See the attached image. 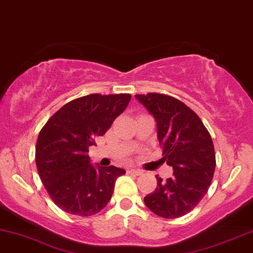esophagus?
<instances>
[{
    "label": "esophagus",
    "mask_w": 253,
    "mask_h": 253,
    "mask_svg": "<svg viewBox=\"0 0 253 253\" xmlns=\"http://www.w3.org/2000/svg\"><path fill=\"white\" fill-rule=\"evenodd\" d=\"M127 173L129 174H135V176H141L143 172L141 170H136V169H128L127 170Z\"/></svg>",
    "instance_id": "esophagus-1"
}]
</instances>
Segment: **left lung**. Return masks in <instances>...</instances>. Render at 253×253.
Here are the masks:
<instances>
[{
  "instance_id": "obj_1",
  "label": "left lung",
  "mask_w": 253,
  "mask_h": 253,
  "mask_svg": "<svg viewBox=\"0 0 253 253\" xmlns=\"http://www.w3.org/2000/svg\"><path fill=\"white\" fill-rule=\"evenodd\" d=\"M135 98L156 120L163 160L173 169L167 180L157 174V187L144 197V204L161 217H180L210 188L216 166L213 140L198 114L179 99L157 92Z\"/></svg>"
}]
</instances>
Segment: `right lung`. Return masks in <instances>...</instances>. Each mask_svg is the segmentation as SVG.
I'll return each mask as SVG.
<instances>
[{
	"mask_svg": "<svg viewBox=\"0 0 253 253\" xmlns=\"http://www.w3.org/2000/svg\"><path fill=\"white\" fill-rule=\"evenodd\" d=\"M129 93H91L67 103L47 120L36 144V164L50 199L66 213H99L125 170L90 164L89 147L110 128L130 100Z\"/></svg>",
	"mask_w": 253,
	"mask_h": 253,
	"instance_id": "right-lung-1",
	"label": "right lung"
}]
</instances>
